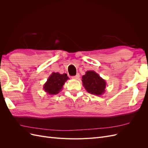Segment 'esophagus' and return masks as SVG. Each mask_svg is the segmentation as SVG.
I'll list each match as a JSON object with an SVG mask.
<instances>
[{
    "label": "esophagus",
    "mask_w": 148,
    "mask_h": 148,
    "mask_svg": "<svg viewBox=\"0 0 148 148\" xmlns=\"http://www.w3.org/2000/svg\"><path fill=\"white\" fill-rule=\"evenodd\" d=\"M72 78L75 79H78L79 78V75L78 73L75 76H74V77H72Z\"/></svg>",
    "instance_id": "obj_1"
}]
</instances>
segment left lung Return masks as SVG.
<instances>
[{
  "label": "left lung",
  "mask_w": 148,
  "mask_h": 148,
  "mask_svg": "<svg viewBox=\"0 0 148 148\" xmlns=\"http://www.w3.org/2000/svg\"><path fill=\"white\" fill-rule=\"evenodd\" d=\"M83 86L91 95L101 96L106 91V82L95 71H87L82 77Z\"/></svg>",
  "instance_id": "obj_1"
}]
</instances>
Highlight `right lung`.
Masks as SVG:
<instances>
[{
    "instance_id": "add662e5",
    "label": "right lung",
    "mask_w": 148,
    "mask_h": 148,
    "mask_svg": "<svg viewBox=\"0 0 148 148\" xmlns=\"http://www.w3.org/2000/svg\"><path fill=\"white\" fill-rule=\"evenodd\" d=\"M69 79L66 73L53 72L44 83L43 89L50 95H57L63 89L65 83Z\"/></svg>"
}]
</instances>
